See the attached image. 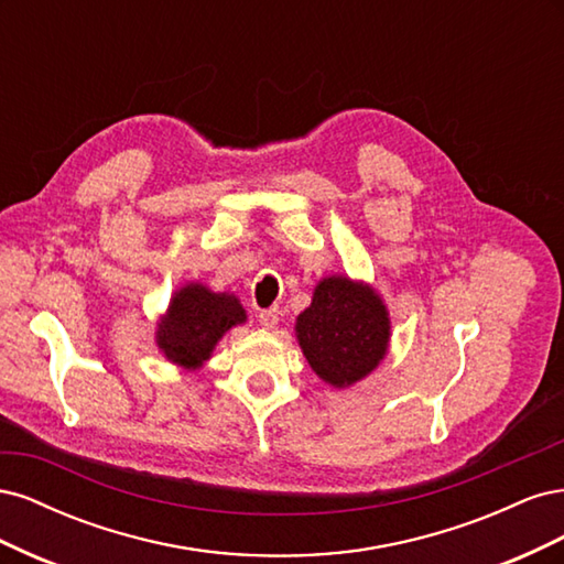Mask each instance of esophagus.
Here are the masks:
<instances>
[{"instance_id": "34e87169", "label": "esophagus", "mask_w": 564, "mask_h": 564, "mask_svg": "<svg viewBox=\"0 0 564 564\" xmlns=\"http://www.w3.org/2000/svg\"><path fill=\"white\" fill-rule=\"evenodd\" d=\"M280 322V311L278 308H268L259 313V324L263 329H272Z\"/></svg>"}]
</instances>
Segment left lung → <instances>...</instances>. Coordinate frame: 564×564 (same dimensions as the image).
Here are the masks:
<instances>
[{"label":"left lung","mask_w":564,"mask_h":564,"mask_svg":"<svg viewBox=\"0 0 564 564\" xmlns=\"http://www.w3.org/2000/svg\"><path fill=\"white\" fill-rule=\"evenodd\" d=\"M296 338L324 383L348 388L369 377L386 357L388 308L365 282L324 278L315 286L313 303L296 317Z\"/></svg>","instance_id":"1"}]
</instances>
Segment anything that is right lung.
Instances as JSON below:
<instances>
[{
  "label": "right lung",
  "mask_w": 564,
  "mask_h": 564,
  "mask_svg": "<svg viewBox=\"0 0 564 564\" xmlns=\"http://www.w3.org/2000/svg\"><path fill=\"white\" fill-rule=\"evenodd\" d=\"M245 322L247 313L235 294H216L199 282H191L172 296L158 322L155 340L169 362L199 369L224 334Z\"/></svg>",
  "instance_id": "add662e5"
}]
</instances>
